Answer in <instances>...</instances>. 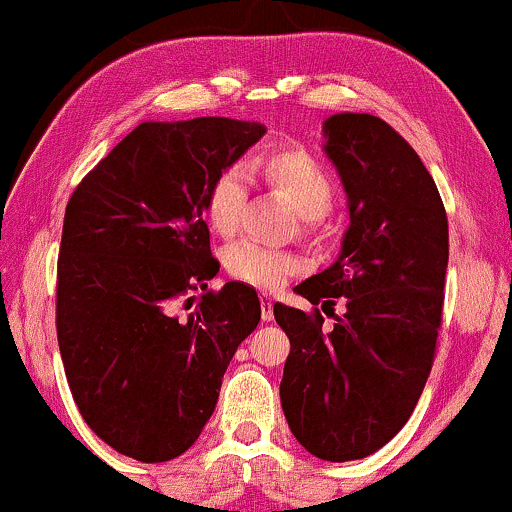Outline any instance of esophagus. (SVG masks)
<instances>
[{"label": "esophagus", "mask_w": 512, "mask_h": 512, "mask_svg": "<svg viewBox=\"0 0 512 512\" xmlns=\"http://www.w3.org/2000/svg\"><path fill=\"white\" fill-rule=\"evenodd\" d=\"M260 303H262V322H272V319H274V300H272V295L262 293L260 295Z\"/></svg>", "instance_id": "esophagus-1"}]
</instances>
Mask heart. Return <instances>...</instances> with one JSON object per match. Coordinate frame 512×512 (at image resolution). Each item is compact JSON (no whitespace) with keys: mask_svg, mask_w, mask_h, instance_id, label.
Returning <instances> with one entry per match:
<instances>
[{"mask_svg":"<svg viewBox=\"0 0 512 512\" xmlns=\"http://www.w3.org/2000/svg\"><path fill=\"white\" fill-rule=\"evenodd\" d=\"M264 181L291 202L300 226L312 229L317 219L329 214L334 205V181L315 157L305 150H276L260 162ZM248 205V176L240 166H229L214 178L205 195V217L219 236H233L243 221ZM224 269L229 276L248 286H281L300 269V260L288 250L267 248L255 240H238L224 250Z\"/></svg>","mask_w":512,"mask_h":512,"instance_id":"b5f03b06","label":"heart"}]
</instances>
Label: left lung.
<instances>
[{
	"instance_id": "obj_1",
	"label": "left lung",
	"mask_w": 512,
	"mask_h": 512,
	"mask_svg": "<svg viewBox=\"0 0 512 512\" xmlns=\"http://www.w3.org/2000/svg\"><path fill=\"white\" fill-rule=\"evenodd\" d=\"M324 152L348 195L336 262L295 293L346 312L324 317L283 303L291 338L281 408L305 451L331 463L367 458L410 420L432 372L448 267V219L417 152L372 114L324 121ZM334 310V307H331Z\"/></svg>"
}]
</instances>
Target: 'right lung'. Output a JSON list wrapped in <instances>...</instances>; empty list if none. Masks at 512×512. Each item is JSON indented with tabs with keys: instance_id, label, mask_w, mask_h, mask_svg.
<instances>
[{
	"instance_id": "add662e5",
	"label": "right lung",
	"mask_w": 512,
	"mask_h": 512,
	"mask_svg": "<svg viewBox=\"0 0 512 512\" xmlns=\"http://www.w3.org/2000/svg\"><path fill=\"white\" fill-rule=\"evenodd\" d=\"M264 133L226 116L143 121L66 205L57 267L66 379L92 432L140 463L193 446L231 357L260 322L255 288L207 291L219 262L202 214L214 178Z\"/></svg>"
}]
</instances>
